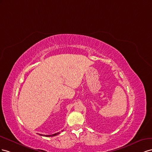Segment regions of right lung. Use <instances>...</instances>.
I'll use <instances>...</instances> for the list:
<instances>
[{"label": "right lung", "mask_w": 152, "mask_h": 152, "mask_svg": "<svg viewBox=\"0 0 152 152\" xmlns=\"http://www.w3.org/2000/svg\"><path fill=\"white\" fill-rule=\"evenodd\" d=\"M60 134V132H57V133H55V134H51V135H43V134H39L40 136H46V137H52V136H55L57 135H58V134Z\"/></svg>", "instance_id": "right-lung-1"}]
</instances>
